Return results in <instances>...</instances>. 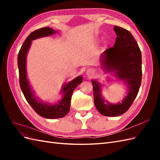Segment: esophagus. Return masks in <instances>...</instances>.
Returning <instances> with one entry per match:
<instances>
[{
    "label": "esophagus",
    "mask_w": 160,
    "mask_h": 160,
    "mask_svg": "<svg viewBox=\"0 0 160 160\" xmlns=\"http://www.w3.org/2000/svg\"><path fill=\"white\" fill-rule=\"evenodd\" d=\"M86 75H87V76H88V77H91L92 75H93V71H92V70H91V69H88V71H86Z\"/></svg>",
    "instance_id": "1"
}]
</instances>
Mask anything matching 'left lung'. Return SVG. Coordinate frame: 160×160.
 I'll use <instances>...</instances> for the list:
<instances>
[{"label":"left lung","instance_id":"left-lung-1","mask_svg":"<svg viewBox=\"0 0 160 160\" xmlns=\"http://www.w3.org/2000/svg\"><path fill=\"white\" fill-rule=\"evenodd\" d=\"M117 38L113 47L101 54V66L105 73H111L122 81L127 89L126 95L121 102L111 103L102 95L104 84L92 79L95 105L104 116L116 117L125 113L137 97L142 83V53L131 32L123 28L114 27ZM110 77L108 76L107 79Z\"/></svg>","mask_w":160,"mask_h":160}]
</instances>
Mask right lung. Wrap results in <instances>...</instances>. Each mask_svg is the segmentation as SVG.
I'll return each mask as SVG.
<instances>
[{
  "instance_id": "1",
  "label": "right lung",
  "mask_w": 160,
  "mask_h": 160,
  "mask_svg": "<svg viewBox=\"0 0 160 160\" xmlns=\"http://www.w3.org/2000/svg\"><path fill=\"white\" fill-rule=\"evenodd\" d=\"M57 32V31L50 27L41 28L33 31L25 39L18 55L19 82L24 96L27 102L38 115L44 118L52 119L63 118L69 113L72 93L77 87L83 82V77L81 75L77 77L62 86L60 91L62 97L60 100L55 103L44 101L37 96L27 77V56L32 44V41L49 37Z\"/></svg>"
}]
</instances>
